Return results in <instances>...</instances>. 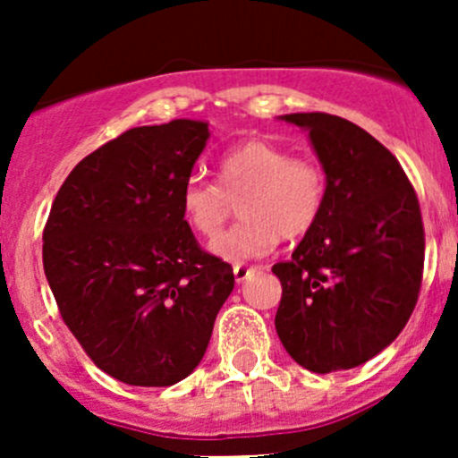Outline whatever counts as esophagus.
<instances>
[{"instance_id": "obj_1", "label": "esophagus", "mask_w": 458, "mask_h": 458, "mask_svg": "<svg viewBox=\"0 0 458 458\" xmlns=\"http://www.w3.org/2000/svg\"><path fill=\"white\" fill-rule=\"evenodd\" d=\"M255 270H257V267H248V266H243V263H237V266L233 267L234 279H237V284H242V281L250 279V276L255 275Z\"/></svg>"}]
</instances>
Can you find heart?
<instances>
[{"label": "heart", "mask_w": 458, "mask_h": 458, "mask_svg": "<svg viewBox=\"0 0 458 458\" xmlns=\"http://www.w3.org/2000/svg\"><path fill=\"white\" fill-rule=\"evenodd\" d=\"M215 183L191 179L183 186L182 216L203 239H215L239 201L242 221L221 234L210 250L224 261L242 263L267 255L279 242L301 239L321 219L327 177L318 161L294 157L266 140H246L221 155Z\"/></svg>", "instance_id": "obj_1"}]
</instances>
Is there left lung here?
<instances>
[{
	"label": "left lung",
	"instance_id": "8db88e82",
	"mask_svg": "<svg viewBox=\"0 0 458 458\" xmlns=\"http://www.w3.org/2000/svg\"><path fill=\"white\" fill-rule=\"evenodd\" d=\"M281 119L308 131L327 199L293 259L272 266L284 290L276 335L306 370H350L387 348L417 306L421 208L396 157L357 123L327 113Z\"/></svg>",
	"mask_w": 458,
	"mask_h": 458
}]
</instances>
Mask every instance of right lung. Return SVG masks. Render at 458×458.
I'll list each match as a JSON object with an SVG mask.
<instances>
[{
    "label": "right lung",
    "instance_id": "add662e5",
    "mask_svg": "<svg viewBox=\"0 0 458 458\" xmlns=\"http://www.w3.org/2000/svg\"><path fill=\"white\" fill-rule=\"evenodd\" d=\"M206 122L131 128L72 168L44 228L59 315L99 370L165 387L199 366L233 266L208 255L182 216Z\"/></svg>",
    "mask_w": 458,
    "mask_h": 458
}]
</instances>
